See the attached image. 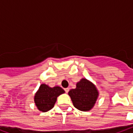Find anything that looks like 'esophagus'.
<instances>
[{"label":"esophagus","mask_w":133,"mask_h":133,"mask_svg":"<svg viewBox=\"0 0 133 133\" xmlns=\"http://www.w3.org/2000/svg\"><path fill=\"white\" fill-rule=\"evenodd\" d=\"M69 90H70V89H69L68 88H65V92H66V93L68 92Z\"/></svg>","instance_id":"esophagus-1"}]
</instances>
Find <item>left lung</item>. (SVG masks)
<instances>
[{
    "instance_id": "left-lung-1",
    "label": "left lung",
    "mask_w": 133,
    "mask_h": 133,
    "mask_svg": "<svg viewBox=\"0 0 133 133\" xmlns=\"http://www.w3.org/2000/svg\"><path fill=\"white\" fill-rule=\"evenodd\" d=\"M74 106L81 111H89L95 106L99 91L90 81L83 78L76 84V88L68 92Z\"/></svg>"
}]
</instances>
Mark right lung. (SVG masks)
Returning <instances> with one entry per match:
<instances>
[{"label":"right lung","mask_w":133,"mask_h":133,"mask_svg":"<svg viewBox=\"0 0 133 133\" xmlns=\"http://www.w3.org/2000/svg\"><path fill=\"white\" fill-rule=\"evenodd\" d=\"M65 93L64 90L59 86L50 87L43 83L34 95V103L37 109L43 112L49 111L54 107L57 97Z\"/></svg>","instance_id":"1"}]
</instances>
